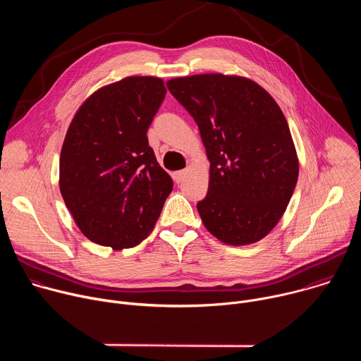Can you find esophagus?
<instances>
[{"instance_id":"esophagus-1","label":"esophagus","mask_w":361,"mask_h":361,"mask_svg":"<svg viewBox=\"0 0 361 361\" xmlns=\"http://www.w3.org/2000/svg\"><path fill=\"white\" fill-rule=\"evenodd\" d=\"M184 176H185V170H180V171H176V173H174V178H176L177 183H181L183 178H184Z\"/></svg>"}]
</instances>
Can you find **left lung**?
<instances>
[{
	"label": "left lung",
	"mask_w": 361,
	"mask_h": 361,
	"mask_svg": "<svg viewBox=\"0 0 361 361\" xmlns=\"http://www.w3.org/2000/svg\"><path fill=\"white\" fill-rule=\"evenodd\" d=\"M198 126L210 161L198 214L230 245L266 237L284 214L298 178L287 120L274 98L243 77L200 74L167 82Z\"/></svg>",
	"instance_id": "obj_1"
}]
</instances>
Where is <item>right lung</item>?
<instances>
[{
    "label": "right lung",
    "instance_id": "add662e5",
    "mask_svg": "<svg viewBox=\"0 0 361 361\" xmlns=\"http://www.w3.org/2000/svg\"><path fill=\"white\" fill-rule=\"evenodd\" d=\"M161 78L127 77L77 111L60 156V191L81 233L113 250L138 245L173 191L147 130L166 97Z\"/></svg>",
    "mask_w": 361,
    "mask_h": 361
}]
</instances>
